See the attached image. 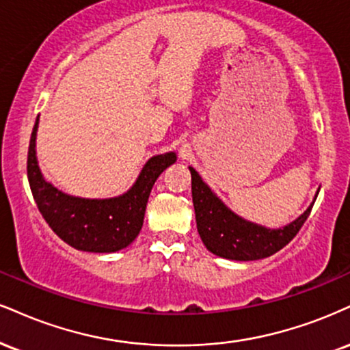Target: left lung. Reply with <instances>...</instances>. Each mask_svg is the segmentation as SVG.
Masks as SVG:
<instances>
[{
  "label": "left lung",
  "instance_id": "1",
  "mask_svg": "<svg viewBox=\"0 0 350 350\" xmlns=\"http://www.w3.org/2000/svg\"><path fill=\"white\" fill-rule=\"evenodd\" d=\"M189 171L192 176V202L200 239L210 252L231 260L264 259L287 246L306 221L318 197L314 196L310 207L297 220L282 228H267L237 215L204 183L199 172L192 166H189Z\"/></svg>",
  "mask_w": 350,
  "mask_h": 350
}]
</instances>
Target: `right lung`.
I'll list each match as a JSON object with an SVG mask.
<instances>
[{
	"mask_svg": "<svg viewBox=\"0 0 350 350\" xmlns=\"http://www.w3.org/2000/svg\"><path fill=\"white\" fill-rule=\"evenodd\" d=\"M33 125L27 153V178L33 200L49 226L78 251L116 252L127 247L140 233L146 204L159 174L176 163L174 151L151 157L127 192L109 199H86L60 191L42 174L37 161Z\"/></svg>",
	"mask_w": 350,
	"mask_h": 350,
	"instance_id": "right-lung-1",
	"label": "right lung"
}]
</instances>
